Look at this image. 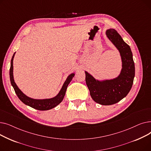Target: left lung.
Wrapping results in <instances>:
<instances>
[{"mask_svg":"<svg viewBox=\"0 0 151 151\" xmlns=\"http://www.w3.org/2000/svg\"><path fill=\"white\" fill-rule=\"evenodd\" d=\"M106 34L121 54L122 68L120 75L113 80L99 81L87 71L85 73L92 99L100 105H111L121 100L130 92L134 77V63L130 46L117 32L111 29L106 30Z\"/></svg>","mask_w":151,"mask_h":151,"instance_id":"obj_1","label":"left lung"}]
</instances>
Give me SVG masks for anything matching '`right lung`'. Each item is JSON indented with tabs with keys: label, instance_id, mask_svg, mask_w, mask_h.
Masks as SVG:
<instances>
[{
	"label": "right lung",
	"instance_id": "right-lung-1",
	"mask_svg": "<svg viewBox=\"0 0 151 151\" xmlns=\"http://www.w3.org/2000/svg\"><path fill=\"white\" fill-rule=\"evenodd\" d=\"M14 54L15 52L13 54V57L11 60V65L10 68V78L11 84L13 87L15 93L17 95V96L20 99V100L22 102H23L25 105H28L32 108L40 110V111L49 110L58 105L62 101L63 97H64L67 86L68 84L70 83V81H71V80H72V78L74 77L75 74L72 73L68 76L66 81H65L64 84H63L61 90L60 91L59 93L55 97L52 99H43V100H37V99H33L29 98L21 92V91L18 88V87L14 83V79H13V60L14 56Z\"/></svg>",
	"mask_w": 151,
	"mask_h": 151
}]
</instances>
